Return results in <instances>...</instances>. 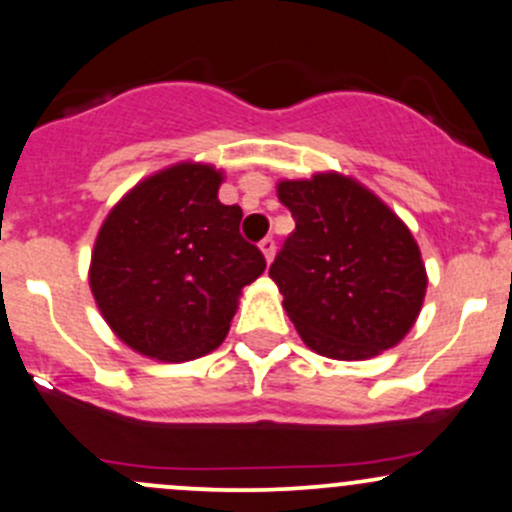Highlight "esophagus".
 Wrapping results in <instances>:
<instances>
[{
    "label": "esophagus",
    "instance_id": "obj_1",
    "mask_svg": "<svg viewBox=\"0 0 512 512\" xmlns=\"http://www.w3.org/2000/svg\"><path fill=\"white\" fill-rule=\"evenodd\" d=\"M260 250H262V255H265L267 265H270L272 257H274V238H265V240H262V242H260Z\"/></svg>",
    "mask_w": 512,
    "mask_h": 512
}]
</instances>
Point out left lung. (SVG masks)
I'll return each instance as SVG.
<instances>
[{
	"mask_svg": "<svg viewBox=\"0 0 512 512\" xmlns=\"http://www.w3.org/2000/svg\"><path fill=\"white\" fill-rule=\"evenodd\" d=\"M277 196L297 228L270 277L301 341L333 360L395 348L427 294L422 252L400 215L338 171L282 179Z\"/></svg>",
	"mask_w": 512,
	"mask_h": 512,
	"instance_id": "1",
	"label": "left lung"
}]
</instances>
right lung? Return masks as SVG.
<instances>
[{
  "instance_id": "obj_1",
  "label": "right lung",
  "mask_w": 512,
  "mask_h": 512,
  "mask_svg": "<svg viewBox=\"0 0 512 512\" xmlns=\"http://www.w3.org/2000/svg\"><path fill=\"white\" fill-rule=\"evenodd\" d=\"M223 171L179 161L132 186L102 220L88 282L125 346L164 363L215 351L242 287L265 257L240 235V206L218 201Z\"/></svg>"
}]
</instances>
